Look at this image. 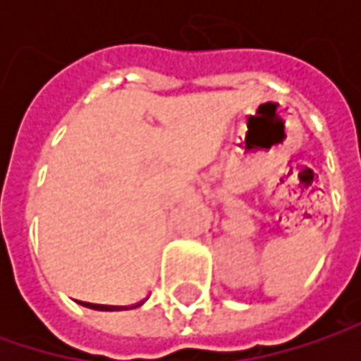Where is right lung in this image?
<instances>
[{
	"label": "right lung",
	"instance_id": "obj_1",
	"mask_svg": "<svg viewBox=\"0 0 361 361\" xmlns=\"http://www.w3.org/2000/svg\"><path fill=\"white\" fill-rule=\"evenodd\" d=\"M86 305H88V307H98V305H96V303H86ZM102 310H118V307H112V305H110V307H108V305H102Z\"/></svg>",
	"mask_w": 361,
	"mask_h": 361
}]
</instances>
